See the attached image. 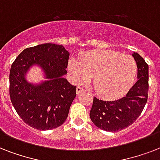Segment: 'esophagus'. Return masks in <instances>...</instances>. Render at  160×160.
Listing matches in <instances>:
<instances>
[{
	"label": "esophagus",
	"mask_w": 160,
	"mask_h": 160,
	"mask_svg": "<svg viewBox=\"0 0 160 160\" xmlns=\"http://www.w3.org/2000/svg\"><path fill=\"white\" fill-rule=\"evenodd\" d=\"M85 91V90L83 87H80V86H77L76 88V94L77 95H80L81 93H84Z\"/></svg>",
	"instance_id": "1"
}]
</instances>
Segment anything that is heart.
<instances>
[{
	"mask_svg": "<svg viewBox=\"0 0 160 160\" xmlns=\"http://www.w3.org/2000/svg\"><path fill=\"white\" fill-rule=\"evenodd\" d=\"M69 71L78 83L86 82L93 76L96 93L103 98L111 99L129 89L136 75L137 65L129 55L95 50L82 54L79 60L71 59Z\"/></svg>",
	"mask_w": 160,
	"mask_h": 160,
	"instance_id": "1",
	"label": "heart"
}]
</instances>
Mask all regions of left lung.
<instances>
[{
  "label": "left lung",
  "instance_id": "left-lung-1",
  "mask_svg": "<svg viewBox=\"0 0 160 160\" xmlns=\"http://www.w3.org/2000/svg\"><path fill=\"white\" fill-rule=\"evenodd\" d=\"M133 57L138 68V80L126 95L105 101L94 98L90 117L95 126L105 131H119L132 124L140 115L148 100L149 65L138 53Z\"/></svg>",
  "mask_w": 160,
  "mask_h": 160
}]
</instances>
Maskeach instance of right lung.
<instances>
[{"instance_id":"1","label":"right lung","mask_w":160,"mask_h":160,"mask_svg":"<svg viewBox=\"0 0 160 160\" xmlns=\"http://www.w3.org/2000/svg\"><path fill=\"white\" fill-rule=\"evenodd\" d=\"M69 56L63 46L46 43L25 49L11 65V103L23 121L34 129H55L67 119L76 95V86L63 77L67 74ZM36 64L43 70L48 79L38 85L25 79L29 68Z\"/></svg>"}]
</instances>
